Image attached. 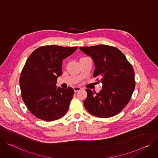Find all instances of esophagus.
<instances>
[{
    "label": "esophagus",
    "mask_w": 158,
    "mask_h": 158,
    "mask_svg": "<svg viewBox=\"0 0 158 158\" xmlns=\"http://www.w3.org/2000/svg\"><path fill=\"white\" fill-rule=\"evenodd\" d=\"M81 89H82V88H81V87H77V86H76V87H74V92H75V93H76V92H77V91H80V90H81Z\"/></svg>",
    "instance_id": "1"
}]
</instances>
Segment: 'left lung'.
<instances>
[{"mask_svg":"<svg viewBox=\"0 0 158 158\" xmlns=\"http://www.w3.org/2000/svg\"><path fill=\"white\" fill-rule=\"evenodd\" d=\"M91 57L95 64L94 77L101 78L102 90L99 93L86 89L84 105L90 114L98 118L112 117L129 102L135 88L134 71L124 54L118 48L107 45L80 47ZM98 82H100L98 81Z\"/></svg>","mask_w":158,"mask_h":158,"instance_id":"8db88e82","label":"left lung"}]
</instances>
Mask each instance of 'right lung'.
Returning <instances> with one entry per match:
<instances>
[{"mask_svg": "<svg viewBox=\"0 0 158 158\" xmlns=\"http://www.w3.org/2000/svg\"><path fill=\"white\" fill-rule=\"evenodd\" d=\"M77 48L56 45L41 46L27 59L20 77L21 96L37 118L52 121L64 116L69 109L74 89L57 88L56 84L62 73L63 59Z\"/></svg>", "mask_w": 158, "mask_h": 158, "instance_id": "right-lung-1", "label": "right lung"}]
</instances>
